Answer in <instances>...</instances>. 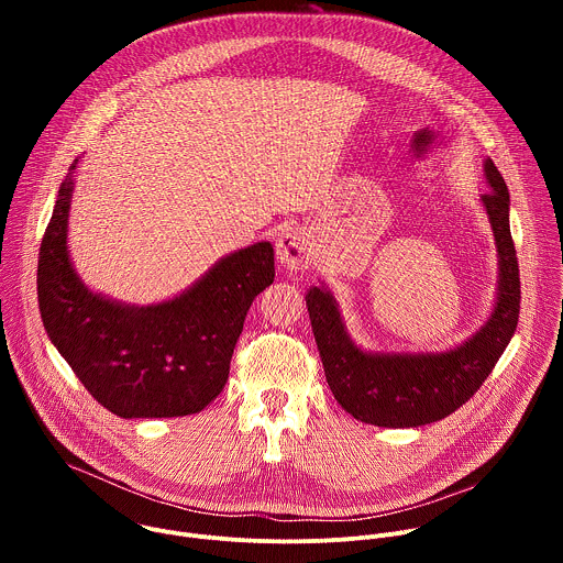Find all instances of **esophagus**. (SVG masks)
I'll return each instance as SVG.
<instances>
[{
	"mask_svg": "<svg viewBox=\"0 0 563 563\" xmlns=\"http://www.w3.org/2000/svg\"><path fill=\"white\" fill-rule=\"evenodd\" d=\"M278 263L287 272H302L311 265V243L305 231L298 227H287L280 231L276 240Z\"/></svg>",
	"mask_w": 563,
	"mask_h": 563,
	"instance_id": "34e87169",
	"label": "esophagus"
}]
</instances>
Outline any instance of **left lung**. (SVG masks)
Segmentation results:
<instances>
[{"label":"left lung","mask_w":563,"mask_h":563,"mask_svg":"<svg viewBox=\"0 0 563 563\" xmlns=\"http://www.w3.org/2000/svg\"><path fill=\"white\" fill-rule=\"evenodd\" d=\"M481 196L497 243L499 278L490 318L445 352H367L358 347L341 316L334 294L309 287L305 300L328 385L345 412L378 428H419L445 419L484 385L519 320V263L510 235V194L488 157Z\"/></svg>","instance_id":"8db88e82"}]
</instances>
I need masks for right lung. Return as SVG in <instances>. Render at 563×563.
Wrapping results in <instances>:
<instances>
[{
	"label": "right lung",
	"mask_w": 563,
	"mask_h": 563,
	"mask_svg": "<svg viewBox=\"0 0 563 563\" xmlns=\"http://www.w3.org/2000/svg\"><path fill=\"white\" fill-rule=\"evenodd\" d=\"M73 159L40 247L42 323L75 376L122 419H172L205 410L229 378L254 298L274 283V247L256 243L220 258L183 294L129 305L91 291L68 254Z\"/></svg>",
	"instance_id": "obj_1"
}]
</instances>
